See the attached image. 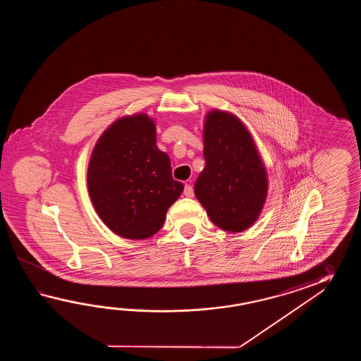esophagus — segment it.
<instances>
[{
	"label": "esophagus",
	"instance_id": "obj_1",
	"mask_svg": "<svg viewBox=\"0 0 361 361\" xmlns=\"http://www.w3.org/2000/svg\"><path fill=\"white\" fill-rule=\"evenodd\" d=\"M184 196H187V197H193V188H192V185L190 184H185L184 185Z\"/></svg>",
	"mask_w": 361,
	"mask_h": 361
}]
</instances>
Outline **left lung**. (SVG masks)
Here are the masks:
<instances>
[{
	"mask_svg": "<svg viewBox=\"0 0 361 361\" xmlns=\"http://www.w3.org/2000/svg\"><path fill=\"white\" fill-rule=\"evenodd\" d=\"M205 168L195 195L212 222L228 232L249 228L267 197L266 168L245 125L236 116L214 109L204 125Z\"/></svg>",
	"mask_w": 361,
	"mask_h": 361,
	"instance_id": "1",
	"label": "left lung"
}]
</instances>
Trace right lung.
Wrapping results in <instances>:
<instances>
[{
	"instance_id": "add662e5",
	"label": "right lung",
	"mask_w": 361,
	"mask_h": 361,
	"mask_svg": "<svg viewBox=\"0 0 361 361\" xmlns=\"http://www.w3.org/2000/svg\"><path fill=\"white\" fill-rule=\"evenodd\" d=\"M87 188L100 219L116 235H154L184 185L173 179L168 154L156 146V125L145 114L121 117L92 149Z\"/></svg>"
}]
</instances>
